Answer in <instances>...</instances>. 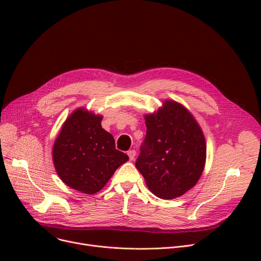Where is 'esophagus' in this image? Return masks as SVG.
<instances>
[{"label":"esophagus","instance_id":"1","mask_svg":"<svg viewBox=\"0 0 261 261\" xmlns=\"http://www.w3.org/2000/svg\"><path fill=\"white\" fill-rule=\"evenodd\" d=\"M128 155H129V159L131 160V161H133L134 159H135V155H136V151L135 150H129L128 151V153H127Z\"/></svg>","mask_w":261,"mask_h":261}]
</instances>
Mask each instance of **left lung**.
Masks as SVG:
<instances>
[{"instance_id":"1","label":"left lung","mask_w":261,"mask_h":261,"mask_svg":"<svg viewBox=\"0 0 261 261\" xmlns=\"http://www.w3.org/2000/svg\"><path fill=\"white\" fill-rule=\"evenodd\" d=\"M144 118L147 133L135 166L153 195L165 200L181 197L204 170L203 131L194 115L174 100H165Z\"/></svg>"}]
</instances>
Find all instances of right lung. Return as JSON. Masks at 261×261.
<instances>
[{
    "label": "right lung",
    "mask_w": 261,
    "mask_h": 261,
    "mask_svg": "<svg viewBox=\"0 0 261 261\" xmlns=\"http://www.w3.org/2000/svg\"><path fill=\"white\" fill-rule=\"evenodd\" d=\"M102 116L78 108L63 122L53 147V162L68 187L94 195L105 187L129 156L115 148L112 134L101 127Z\"/></svg>",
    "instance_id": "add662e5"
}]
</instances>
